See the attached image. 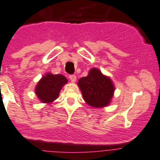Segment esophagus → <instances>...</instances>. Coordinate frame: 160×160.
Wrapping results in <instances>:
<instances>
[{
	"mask_svg": "<svg viewBox=\"0 0 160 160\" xmlns=\"http://www.w3.org/2000/svg\"><path fill=\"white\" fill-rule=\"evenodd\" d=\"M69 79H70V80H71V82H76L77 78H76V76H75V75H70Z\"/></svg>",
	"mask_w": 160,
	"mask_h": 160,
	"instance_id": "1",
	"label": "esophagus"
}]
</instances>
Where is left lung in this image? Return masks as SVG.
Instances as JSON below:
<instances>
[{"instance_id":"obj_1","label":"left lung","mask_w":160,"mask_h":160,"mask_svg":"<svg viewBox=\"0 0 160 160\" xmlns=\"http://www.w3.org/2000/svg\"><path fill=\"white\" fill-rule=\"evenodd\" d=\"M84 101L94 108H104L111 103L115 87L111 78L98 68H92L78 82Z\"/></svg>"}]
</instances>
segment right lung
I'll list each match as a JSON object with an SVG mask.
<instances>
[{
	"mask_svg": "<svg viewBox=\"0 0 160 160\" xmlns=\"http://www.w3.org/2000/svg\"><path fill=\"white\" fill-rule=\"evenodd\" d=\"M67 82V78L63 75L47 73L37 84L35 93L43 103H52L58 98L62 86Z\"/></svg>",
	"mask_w": 160,
	"mask_h": 160,
	"instance_id": "obj_1",
	"label": "right lung"
}]
</instances>
